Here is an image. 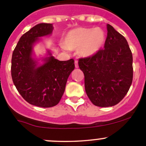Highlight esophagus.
I'll return each mask as SVG.
<instances>
[{"label":"esophagus","instance_id":"esophagus-1","mask_svg":"<svg viewBox=\"0 0 146 146\" xmlns=\"http://www.w3.org/2000/svg\"><path fill=\"white\" fill-rule=\"evenodd\" d=\"M75 67H76V68H78L79 67V66H78V63L77 61H75Z\"/></svg>","mask_w":146,"mask_h":146}]
</instances>
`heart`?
I'll return each instance as SVG.
<instances>
[{
	"label": "heart",
	"mask_w": 146,
	"mask_h": 146,
	"mask_svg": "<svg viewBox=\"0 0 146 146\" xmlns=\"http://www.w3.org/2000/svg\"><path fill=\"white\" fill-rule=\"evenodd\" d=\"M105 42V32L101 28L81 27L69 31L64 37V44L68 49H78L79 56L86 58L99 53Z\"/></svg>",
	"instance_id": "b5f03b06"
}]
</instances>
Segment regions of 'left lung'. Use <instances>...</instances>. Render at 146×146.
I'll return each instance as SVG.
<instances>
[{
  "label": "left lung",
  "instance_id": "obj_1",
  "mask_svg": "<svg viewBox=\"0 0 146 146\" xmlns=\"http://www.w3.org/2000/svg\"><path fill=\"white\" fill-rule=\"evenodd\" d=\"M104 49L78 65L85 76L87 95L95 106L112 107L127 94L133 80V56L126 39L110 25Z\"/></svg>",
  "mask_w": 146,
  "mask_h": 146
}]
</instances>
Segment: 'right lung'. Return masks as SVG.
Here are the masks:
<instances>
[{
  "instance_id": "add662e5",
  "label": "right lung",
  "mask_w": 146,
  "mask_h": 146,
  "mask_svg": "<svg viewBox=\"0 0 146 146\" xmlns=\"http://www.w3.org/2000/svg\"><path fill=\"white\" fill-rule=\"evenodd\" d=\"M52 24L40 23L20 37L13 51L11 76L19 93L29 104L40 107L56 105L62 98L66 82L74 70V60L58 61L49 50L46 56L35 58L34 46L40 37L51 35ZM42 60L43 64L38 61Z\"/></svg>"
}]
</instances>
